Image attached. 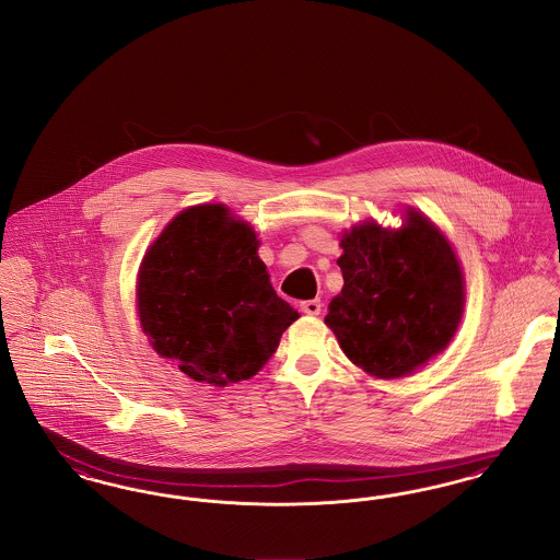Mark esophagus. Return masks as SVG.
I'll return each mask as SVG.
<instances>
[{
  "instance_id": "1",
  "label": "esophagus",
  "mask_w": 560,
  "mask_h": 560,
  "mask_svg": "<svg viewBox=\"0 0 560 560\" xmlns=\"http://www.w3.org/2000/svg\"><path fill=\"white\" fill-rule=\"evenodd\" d=\"M301 312H303V314H307V316H319V312H322V303H319V299L303 301V303H301Z\"/></svg>"
}]
</instances>
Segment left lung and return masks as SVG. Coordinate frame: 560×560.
I'll list each match as a JSON object with an SVG mask.
<instances>
[{
  "instance_id": "8db88e82",
  "label": "left lung",
  "mask_w": 560,
  "mask_h": 560,
  "mask_svg": "<svg viewBox=\"0 0 560 560\" xmlns=\"http://www.w3.org/2000/svg\"><path fill=\"white\" fill-rule=\"evenodd\" d=\"M341 246L345 284L324 322L353 364L399 378L447 347L463 317V271L429 219L408 211L401 230L365 223Z\"/></svg>"
}]
</instances>
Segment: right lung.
<instances>
[{
	"mask_svg": "<svg viewBox=\"0 0 560 560\" xmlns=\"http://www.w3.org/2000/svg\"><path fill=\"white\" fill-rule=\"evenodd\" d=\"M257 236L221 205L186 209L150 246L138 310L154 351L225 387L257 374L299 314L269 284Z\"/></svg>",
	"mask_w": 560,
	"mask_h": 560,
	"instance_id": "add662e5",
	"label": "right lung"
}]
</instances>
